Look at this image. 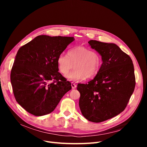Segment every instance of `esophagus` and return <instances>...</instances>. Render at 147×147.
Here are the masks:
<instances>
[{"label": "esophagus", "mask_w": 147, "mask_h": 147, "mask_svg": "<svg viewBox=\"0 0 147 147\" xmlns=\"http://www.w3.org/2000/svg\"><path fill=\"white\" fill-rule=\"evenodd\" d=\"M71 88L72 89H75L76 88V84L73 82H71Z\"/></svg>", "instance_id": "esophagus-1"}]
</instances>
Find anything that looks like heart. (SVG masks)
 <instances>
[{
	"mask_svg": "<svg viewBox=\"0 0 147 147\" xmlns=\"http://www.w3.org/2000/svg\"><path fill=\"white\" fill-rule=\"evenodd\" d=\"M101 58L95 51L80 46L68 52V55L61 53L57 58L59 72L64 75L67 74L73 67L74 69L67 76L71 80L79 81L84 79H91L98 73L101 66Z\"/></svg>",
	"mask_w": 147,
	"mask_h": 147,
	"instance_id": "heart-1",
	"label": "heart"
}]
</instances>
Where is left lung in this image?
Segmentation results:
<instances>
[{
	"label": "left lung",
	"mask_w": 147,
	"mask_h": 147,
	"mask_svg": "<svg viewBox=\"0 0 147 147\" xmlns=\"http://www.w3.org/2000/svg\"><path fill=\"white\" fill-rule=\"evenodd\" d=\"M102 57V64L95 78L79 83V107L87 120L99 123L124 111L135 87L132 60L117 45L91 40L88 42Z\"/></svg>",
	"instance_id": "1"
}]
</instances>
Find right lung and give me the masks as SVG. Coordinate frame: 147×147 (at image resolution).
I'll use <instances>...</instances> for the list:
<instances>
[{
  "label": "right lung",
  "instance_id": "1",
  "mask_svg": "<svg viewBox=\"0 0 147 147\" xmlns=\"http://www.w3.org/2000/svg\"><path fill=\"white\" fill-rule=\"evenodd\" d=\"M74 40L73 37L41 35L18 51L11 82L15 99L29 113H51L71 89V83L58 72L57 58Z\"/></svg>",
  "mask_w": 147,
  "mask_h": 147
}]
</instances>
